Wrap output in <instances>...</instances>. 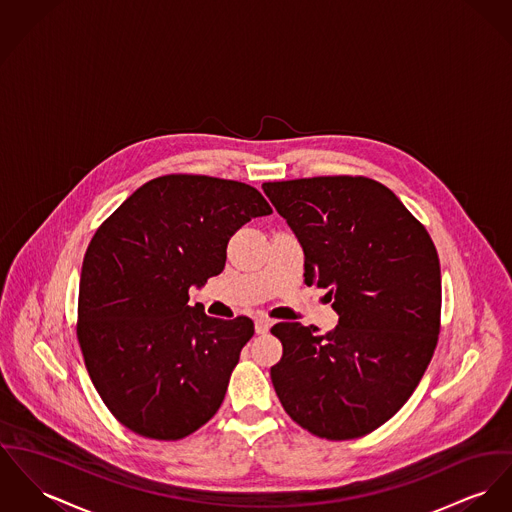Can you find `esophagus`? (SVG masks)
I'll list each match as a JSON object with an SVG mask.
<instances>
[{
	"label": "esophagus",
	"instance_id": "obj_1",
	"mask_svg": "<svg viewBox=\"0 0 512 512\" xmlns=\"http://www.w3.org/2000/svg\"><path fill=\"white\" fill-rule=\"evenodd\" d=\"M271 325H273V321H271L269 317H265V315H259V317L255 319V331H257L259 335H265V333L271 329Z\"/></svg>",
	"mask_w": 512,
	"mask_h": 512
}]
</instances>
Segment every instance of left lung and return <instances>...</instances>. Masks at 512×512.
Instances as JSON below:
<instances>
[{"label": "left lung", "mask_w": 512, "mask_h": 512, "mask_svg": "<svg viewBox=\"0 0 512 512\" xmlns=\"http://www.w3.org/2000/svg\"><path fill=\"white\" fill-rule=\"evenodd\" d=\"M304 249V282L329 288L339 325L276 323L271 380L306 431L351 440L376 431L415 392L440 331V263L425 226L382 183L312 177L263 183Z\"/></svg>", "instance_id": "8db88e82"}]
</instances>
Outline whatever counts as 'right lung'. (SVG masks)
<instances>
[{"mask_svg":"<svg viewBox=\"0 0 512 512\" xmlns=\"http://www.w3.org/2000/svg\"><path fill=\"white\" fill-rule=\"evenodd\" d=\"M273 208L239 181L163 175L99 226L81 267L78 341L95 390L132 433L179 440L220 409L253 321L189 306L230 237Z\"/></svg>","mask_w":512,"mask_h":512,"instance_id":"right-lung-1","label":"right lung"}]
</instances>
